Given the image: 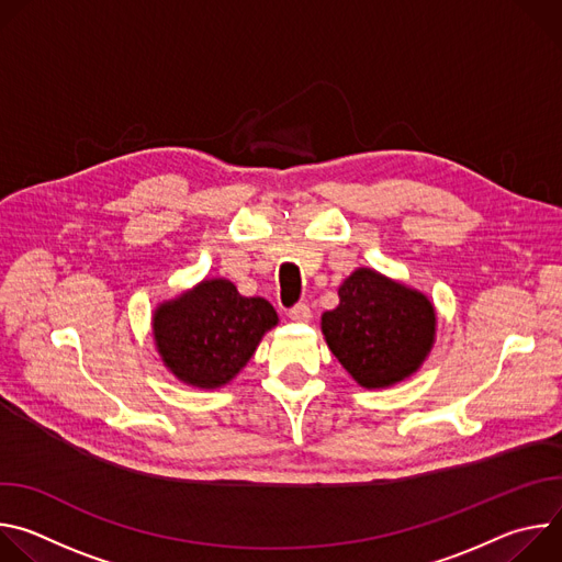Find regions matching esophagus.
Segmentation results:
<instances>
[{"mask_svg": "<svg viewBox=\"0 0 562 562\" xmlns=\"http://www.w3.org/2000/svg\"><path fill=\"white\" fill-rule=\"evenodd\" d=\"M289 317L293 323H308L311 319V308L306 304H295L289 308Z\"/></svg>", "mask_w": 562, "mask_h": 562, "instance_id": "esophagus-1", "label": "esophagus"}]
</instances>
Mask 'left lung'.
<instances>
[{"label":"left lung","mask_w":562,"mask_h":562,"mask_svg":"<svg viewBox=\"0 0 562 562\" xmlns=\"http://www.w3.org/2000/svg\"><path fill=\"white\" fill-rule=\"evenodd\" d=\"M338 295L340 304L323 313V334L360 386L384 389L420 369L436 340V308L425 293L360 267Z\"/></svg>","instance_id":"1"}]
</instances>
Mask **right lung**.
<instances>
[{"mask_svg":"<svg viewBox=\"0 0 562 562\" xmlns=\"http://www.w3.org/2000/svg\"><path fill=\"white\" fill-rule=\"evenodd\" d=\"M278 325L265 297L239 295L224 278L202 280L153 313V338L165 367L184 384L217 389L231 382Z\"/></svg>","mask_w":562,"mask_h":562,"instance_id":"obj_1","label":"right lung"}]
</instances>
